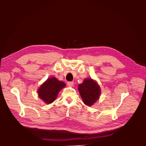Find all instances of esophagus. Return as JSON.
<instances>
[{
  "instance_id": "1",
  "label": "esophagus",
  "mask_w": 146,
  "mask_h": 146,
  "mask_svg": "<svg viewBox=\"0 0 146 146\" xmlns=\"http://www.w3.org/2000/svg\"><path fill=\"white\" fill-rule=\"evenodd\" d=\"M67 85L69 86H73L74 85V83L73 82H68L67 83Z\"/></svg>"
}]
</instances>
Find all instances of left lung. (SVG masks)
I'll return each mask as SVG.
<instances>
[{"label":"left lung","mask_w":146,"mask_h":146,"mask_svg":"<svg viewBox=\"0 0 146 146\" xmlns=\"http://www.w3.org/2000/svg\"><path fill=\"white\" fill-rule=\"evenodd\" d=\"M78 91L83 102L88 106H91L99 98L100 95V86L92 79H85L78 86Z\"/></svg>","instance_id":"obj_1"}]
</instances>
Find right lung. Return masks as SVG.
<instances>
[{
    "label": "right lung",
    "mask_w": 146,
    "mask_h": 146,
    "mask_svg": "<svg viewBox=\"0 0 146 146\" xmlns=\"http://www.w3.org/2000/svg\"><path fill=\"white\" fill-rule=\"evenodd\" d=\"M65 83L54 77L48 78L40 86L38 95L46 104H51L56 98L58 92L65 86Z\"/></svg>",
    "instance_id": "right-lung-1"
}]
</instances>
